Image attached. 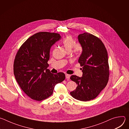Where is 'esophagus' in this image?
Segmentation results:
<instances>
[{
    "instance_id": "1",
    "label": "esophagus",
    "mask_w": 129,
    "mask_h": 129,
    "mask_svg": "<svg viewBox=\"0 0 129 129\" xmlns=\"http://www.w3.org/2000/svg\"><path fill=\"white\" fill-rule=\"evenodd\" d=\"M65 77H66V79H69L70 77V75H68V74H66L65 75Z\"/></svg>"
}]
</instances>
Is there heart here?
Listing matches in <instances>:
<instances>
[{"mask_svg": "<svg viewBox=\"0 0 129 129\" xmlns=\"http://www.w3.org/2000/svg\"><path fill=\"white\" fill-rule=\"evenodd\" d=\"M62 44L67 51H70L73 48V52L76 55L79 54L82 50L81 45L79 43L75 44L74 40L69 36L62 40Z\"/></svg>", "mask_w": 129, "mask_h": 129, "instance_id": "heart-1", "label": "heart"}]
</instances>
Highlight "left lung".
Wrapping results in <instances>:
<instances>
[{"label":"left lung","mask_w":129,"mask_h":129,"mask_svg":"<svg viewBox=\"0 0 129 129\" xmlns=\"http://www.w3.org/2000/svg\"><path fill=\"white\" fill-rule=\"evenodd\" d=\"M78 40L83 49L78 61L83 76L70 77L78 86L70 93L73 98L86 102L96 98L108 82V53L103 42L93 35L84 33L78 36Z\"/></svg>","instance_id":"1"}]
</instances>
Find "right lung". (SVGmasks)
Segmentation results:
<instances>
[{
	"instance_id": "right-lung-1",
	"label": "right lung",
	"mask_w": 129,
	"mask_h": 129,
	"mask_svg": "<svg viewBox=\"0 0 129 129\" xmlns=\"http://www.w3.org/2000/svg\"><path fill=\"white\" fill-rule=\"evenodd\" d=\"M61 37L55 33H37L28 38L17 52L14 62L15 79L24 93L34 100L49 98L55 85L65 79L64 73L52 74L47 69L50 48Z\"/></svg>"
}]
</instances>
